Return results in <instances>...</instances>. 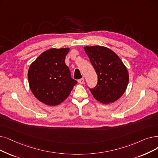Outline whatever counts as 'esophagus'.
Here are the masks:
<instances>
[{
  "label": "esophagus",
  "mask_w": 158,
  "mask_h": 158,
  "mask_svg": "<svg viewBox=\"0 0 158 158\" xmlns=\"http://www.w3.org/2000/svg\"><path fill=\"white\" fill-rule=\"evenodd\" d=\"M78 82H79V83L80 84H83V83H85V79H84L83 77L81 78V79H80L78 80Z\"/></svg>",
  "instance_id": "34e87169"
}]
</instances>
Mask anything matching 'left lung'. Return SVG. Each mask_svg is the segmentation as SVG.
<instances>
[{
	"instance_id": "obj_1",
	"label": "left lung",
	"mask_w": 158,
	"mask_h": 158,
	"mask_svg": "<svg viewBox=\"0 0 158 158\" xmlns=\"http://www.w3.org/2000/svg\"><path fill=\"white\" fill-rule=\"evenodd\" d=\"M84 49L98 75L97 85L90 88L94 98L104 104L117 101L125 92L128 83L126 66L108 48L85 46Z\"/></svg>"
}]
</instances>
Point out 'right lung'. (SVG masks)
Returning a JSON list of instances; mask_svg holds the SVG:
<instances>
[{"instance_id": "obj_1", "label": "right lung", "mask_w": 158, "mask_h": 158, "mask_svg": "<svg viewBox=\"0 0 158 158\" xmlns=\"http://www.w3.org/2000/svg\"><path fill=\"white\" fill-rule=\"evenodd\" d=\"M69 48H52L44 52L30 65L28 78L31 90L40 102L56 106L70 95L77 81L64 62Z\"/></svg>"}]
</instances>
